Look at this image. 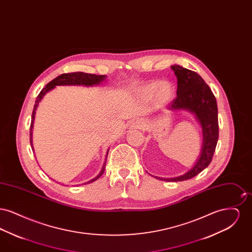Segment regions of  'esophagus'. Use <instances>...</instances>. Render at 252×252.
I'll use <instances>...</instances> for the list:
<instances>
[{
    "mask_svg": "<svg viewBox=\"0 0 252 252\" xmlns=\"http://www.w3.org/2000/svg\"><path fill=\"white\" fill-rule=\"evenodd\" d=\"M133 125H134V126L137 127V128H141V126H143V123L140 120L136 121Z\"/></svg>",
    "mask_w": 252,
    "mask_h": 252,
    "instance_id": "1",
    "label": "esophagus"
}]
</instances>
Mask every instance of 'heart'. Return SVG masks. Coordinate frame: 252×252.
I'll list each match as a JSON object with an SVG mask.
<instances>
[{
	"label": "heart",
	"instance_id": "heart-1",
	"mask_svg": "<svg viewBox=\"0 0 252 252\" xmlns=\"http://www.w3.org/2000/svg\"><path fill=\"white\" fill-rule=\"evenodd\" d=\"M137 93L144 100H151L155 96L158 104L164 105L174 97L175 88L169 81H153L140 87Z\"/></svg>",
	"mask_w": 252,
	"mask_h": 252
}]
</instances>
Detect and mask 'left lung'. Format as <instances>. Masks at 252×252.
<instances>
[{"label":"left lung","instance_id":"left-lung-1","mask_svg":"<svg viewBox=\"0 0 252 252\" xmlns=\"http://www.w3.org/2000/svg\"><path fill=\"white\" fill-rule=\"evenodd\" d=\"M171 68L178 79V90L177 98L168 106V109L187 110L194 114L202 128L203 142L199 158L188 172L176 178H155L164 181H183L198 175L213 159L219 133L218 109L216 96L198 73L180 65H173Z\"/></svg>","mask_w":252,"mask_h":252}]
</instances>
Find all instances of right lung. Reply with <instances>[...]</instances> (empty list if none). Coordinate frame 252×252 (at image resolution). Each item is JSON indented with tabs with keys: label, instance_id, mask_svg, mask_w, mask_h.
<instances>
[{
	"label": "right lung",
	"instance_id": "obj_1",
	"mask_svg": "<svg viewBox=\"0 0 252 252\" xmlns=\"http://www.w3.org/2000/svg\"><path fill=\"white\" fill-rule=\"evenodd\" d=\"M107 75H96V74H92V73H86V72H70V73H62L59 75L58 77H56L55 79H53L51 82H49L48 84L46 85L41 92L39 93V94L37 95L35 102V106H34V109L32 112V120H31V126H30V144H31V147L32 150H34L33 147V144H32V129H33V125H34V120H35V114H36V108L39 104V102L41 101V99L43 98V96L45 95L48 92L52 91L54 88H56V86H66V85H83V86H87V87H91V86H94V85H99L102 83L105 79H106ZM109 150V149H108ZM107 152L106 155V159L104 162V165L102 167V170L100 171V173L96 176L94 179L85 182L84 184L87 183H92L96 180H98L104 173L105 168H106V162H107V158H108V154Z\"/></svg>",
	"mask_w": 252,
	"mask_h": 252
}]
</instances>
